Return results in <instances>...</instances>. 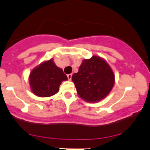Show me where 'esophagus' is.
I'll return each mask as SVG.
<instances>
[{
	"label": "esophagus",
	"instance_id": "1",
	"mask_svg": "<svg viewBox=\"0 0 150 150\" xmlns=\"http://www.w3.org/2000/svg\"><path fill=\"white\" fill-rule=\"evenodd\" d=\"M67 78H68V80L71 81V79H72V74H68V75H67Z\"/></svg>",
	"mask_w": 150,
	"mask_h": 150
}]
</instances>
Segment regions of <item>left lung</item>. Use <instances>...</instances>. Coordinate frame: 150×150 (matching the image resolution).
Instances as JSON below:
<instances>
[{
    "mask_svg": "<svg viewBox=\"0 0 150 150\" xmlns=\"http://www.w3.org/2000/svg\"><path fill=\"white\" fill-rule=\"evenodd\" d=\"M80 97L96 102L109 94L115 83V75L109 64L96 56L84 59L78 72L72 76Z\"/></svg>",
    "mask_w": 150,
    "mask_h": 150,
    "instance_id": "1",
    "label": "left lung"
}]
</instances>
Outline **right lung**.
I'll return each mask as SVG.
<instances>
[{
  "label": "right lung",
  "instance_id": "obj_1",
  "mask_svg": "<svg viewBox=\"0 0 150 150\" xmlns=\"http://www.w3.org/2000/svg\"><path fill=\"white\" fill-rule=\"evenodd\" d=\"M67 77L63 70L56 66L53 59L44 62L32 70L30 85L33 93L40 97H48L56 94L59 86Z\"/></svg>",
  "mask_w": 150,
  "mask_h": 150
}]
</instances>
